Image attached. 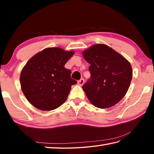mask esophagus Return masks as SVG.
Listing matches in <instances>:
<instances>
[{
    "label": "esophagus",
    "instance_id": "obj_1",
    "mask_svg": "<svg viewBox=\"0 0 154 154\" xmlns=\"http://www.w3.org/2000/svg\"><path fill=\"white\" fill-rule=\"evenodd\" d=\"M84 82H85L84 79H81L80 80L78 81L77 83H78V85H82L83 84V83H84Z\"/></svg>",
    "mask_w": 154,
    "mask_h": 154
}]
</instances>
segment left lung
Instances as JSON below:
<instances>
[{"label":"left lung","mask_w":154,"mask_h":154,"mask_svg":"<svg viewBox=\"0 0 154 154\" xmlns=\"http://www.w3.org/2000/svg\"><path fill=\"white\" fill-rule=\"evenodd\" d=\"M90 64V78L82 86L90 103L106 109L119 103L128 90L132 77L130 62L104 44H96L83 51Z\"/></svg>","instance_id":"left-lung-1"}]
</instances>
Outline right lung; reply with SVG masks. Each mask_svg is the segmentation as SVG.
Wrapping results in <instances>:
<instances>
[{"label": "right lung", "instance_id": "right-lung-1", "mask_svg": "<svg viewBox=\"0 0 154 154\" xmlns=\"http://www.w3.org/2000/svg\"><path fill=\"white\" fill-rule=\"evenodd\" d=\"M73 54V51L47 48L28 61L21 72L20 83L26 98L34 106L50 111L65 102L71 85L77 83L71 79V70L64 67Z\"/></svg>", "mask_w": 154, "mask_h": 154}]
</instances>
